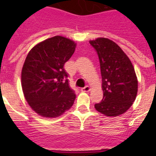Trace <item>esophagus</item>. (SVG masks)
<instances>
[{
  "mask_svg": "<svg viewBox=\"0 0 156 156\" xmlns=\"http://www.w3.org/2000/svg\"><path fill=\"white\" fill-rule=\"evenodd\" d=\"M90 90V88L89 86H86L84 87L81 88V91L82 92H89Z\"/></svg>",
  "mask_w": 156,
  "mask_h": 156,
  "instance_id": "1",
  "label": "esophagus"
}]
</instances>
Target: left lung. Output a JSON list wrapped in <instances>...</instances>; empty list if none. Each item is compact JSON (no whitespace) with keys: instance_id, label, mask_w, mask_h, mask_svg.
<instances>
[{"instance_id":"obj_1","label":"left lung","mask_w":156,"mask_h":156,"mask_svg":"<svg viewBox=\"0 0 156 156\" xmlns=\"http://www.w3.org/2000/svg\"><path fill=\"white\" fill-rule=\"evenodd\" d=\"M100 62L103 98L95 109L107 116L124 113L137 93V79L131 62L120 47L107 38L90 41Z\"/></svg>"}]
</instances>
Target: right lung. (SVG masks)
Masks as SVG:
<instances>
[{"label": "right lung", "mask_w": 156, "mask_h": 156, "mask_svg": "<svg viewBox=\"0 0 156 156\" xmlns=\"http://www.w3.org/2000/svg\"><path fill=\"white\" fill-rule=\"evenodd\" d=\"M75 48L74 41L55 36L39 43L27 55L22 69V87L25 98L38 115L58 117L73 105L76 94L64 65Z\"/></svg>", "instance_id": "1"}]
</instances>
